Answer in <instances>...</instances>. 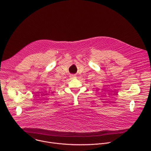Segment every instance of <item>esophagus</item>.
Masks as SVG:
<instances>
[{"instance_id": "esophagus-1", "label": "esophagus", "mask_w": 151, "mask_h": 151, "mask_svg": "<svg viewBox=\"0 0 151 151\" xmlns=\"http://www.w3.org/2000/svg\"><path fill=\"white\" fill-rule=\"evenodd\" d=\"M71 77H72V78H74L75 76H74V75H71Z\"/></svg>"}]
</instances>
